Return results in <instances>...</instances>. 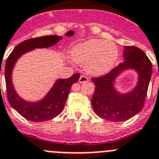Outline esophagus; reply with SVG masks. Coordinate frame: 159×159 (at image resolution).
<instances>
[{"instance_id": "34e87169", "label": "esophagus", "mask_w": 159, "mask_h": 159, "mask_svg": "<svg viewBox=\"0 0 159 159\" xmlns=\"http://www.w3.org/2000/svg\"><path fill=\"white\" fill-rule=\"evenodd\" d=\"M89 81V78L86 76H84V75H81L79 78V82L80 83H84L87 82Z\"/></svg>"}]
</instances>
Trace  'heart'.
Masks as SVG:
<instances>
[{"label":"heart","mask_w":159,"mask_h":159,"mask_svg":"<svg viewBox=\"0 0 159 159\" xmlns=\"http://www.w3.org/2000/svg\"><path fill=\"white\" fill-rule=\"evenodd\" d=\"M118 50L111 42L92 39L74 47L71 52L73 60L86 65L89 74L101 75L109 71L118 58Z\"/></svg>","instance_id":"b5f03b06"}]
</instances>
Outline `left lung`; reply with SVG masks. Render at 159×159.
<instances>
[{
	"label": "left lung",
	"instance_id": "8db88e82",
	"mask_svg": "<svg viewBox=\"0 0 159 159\" xmlns=\"http://www.w3.org/2000/svg\"><path fill=\"white\" fill-rule=\"evenodd\" d=\"M124 61L102 76L92 78L96 87L92 105L98 116L112 121L123 122L143 109L152 74V64L145 53L136 47L125 46ZM128 68L139 72L137 86L128 94H120L113 87L114 79L122 70Z\"/></svg>",
	"mask_w": 159,
	"mask_h": 159
}]
</instances>
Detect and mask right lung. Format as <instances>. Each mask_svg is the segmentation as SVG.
<instances>
[{
  "mask_svg": "<svg viewBox=\"0 0 159 159\" xmlns=\"http://www.w3.org/2000/svg\"><path fill=\"white\" fill-rule=\"evenodd\" d=\"M74 31H69L66 35L70 36ZM62 39L58 35L36 37L27 39L16 47L8 55L5 62V77L6 83L7 98L11 106L22 116L33 122L49 120L59 115L63 110L66 101L74 83L78 81L79 74H74L66 79H59L55 83L44 99L37 103H29L21 99L16 93L12 83V70L16 61L20 56L35 48H48L56 43Z\"/></svg>",
  "mask_w": 159,
  "mask_h": 159,
  "instance_id": "obj_1",
  "label": "right lung"
}]
</instances>
